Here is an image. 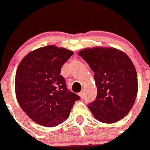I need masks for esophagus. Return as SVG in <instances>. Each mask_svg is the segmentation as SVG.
Returning a JSON list of instances; mask_svg holds the SVG:
<instances>
[{"label":"esophagus","instance_id":"esophagus-1","mask_svg":"<svg viewBox=\"0 0 150 150\" xmlns=\"http://www.w3.org/2000/svg\"><path fill=\"white\" fill-rule=\"evenodd\" d=\"M78 95L80 96V98H81V99L84 98V93H83V92H80V93H79Z\"/></svg>","mask_w":150,"mask_h":150}]
</instances>
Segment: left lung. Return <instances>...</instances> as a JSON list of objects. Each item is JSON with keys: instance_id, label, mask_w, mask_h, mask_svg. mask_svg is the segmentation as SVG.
Wrapping results in <instances>:
<instances>
[{"instance_id": "1", "label": "left lung", "mask_w": 150, "mask_h": 150, "mask_svg": "<svg viewBox=\"0 0 150 150\" xmlns=\"http://www.w3.org/2000/svg\"><path fill=\"white\" fill-rule=\"evenodd\" d=\"M94 71L96 100L87 105L96 120L114 123L128 114L136 100L138 79L131 60L112 47L87 48L79 52Z\"/></svg>"}]
</instances>
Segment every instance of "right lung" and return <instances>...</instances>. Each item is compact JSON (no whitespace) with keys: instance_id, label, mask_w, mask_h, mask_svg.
<instances>
[{"instance_id":"obj_1","label":"right lung","mask_w":150,"mask_h":150,"mask_svg":"<svg viewBox=\"0 0 150 150\" xmlns=\"http://www.w3.org/2000/svg\"><path fill=\"white\" fill-rule=\"evenodd\" d=\"M73 54L67 49L49 45L28 53L19 64L15 76L17 101L36 123L45 127L61 124L80 99L68 90L60 75L63 65Z\"/></svg>"}]
</instances>
